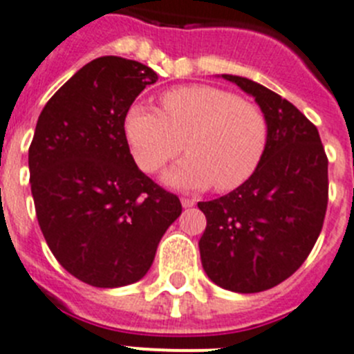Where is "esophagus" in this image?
I'll return each mask as SVG.
<instances>
[{"instance_id":"esophagus-1","label":"esophagus","mask_w":354,"mask_h":354,"mask_svg":"<svg viewBox=\"0 0 354 354\" xmlns=\"http://www.w3.org/2000/svg\"><path fill=\"white\" fill-rule=\"evenodd\" d=\"M180 204H183V207H193V205L196 204V200L195 198H187V196H183L180 198Z\"/></svg>"}]
</instances>
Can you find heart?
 <instances>
[{
    "instance_id": "heart-1",
    "label": "heart",
    "mask_w": 354,
    "mask_h": 354,
    "mask_svg": "<svg viewBox=\"0 0 354 354\" xmlns=\"http://www.w3.org/2000/svg\"><path fill=\"white\" fill-rule=\"evenodd\" d=\"M162 111L133 104L124 133L134 161L156 171L179 154H189L162 171V183L177 189L230 192L255 174L268 145V120L253 102L211 84H189L162 93Z\"/></svg>"
}]
</instances>
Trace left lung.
Listing matches in <instances>:
<instances>
[{
  "label": "left lung",
  "instance_id": "1",
  "mask_svg": "<svg viewBox=\"0 0 354 354\" xmlns=\"http://www.w3.org/2000/svg\"><path fill=\"white\" fill-rule=\"evenodd\" d=\"M221 77L255 99L268 145L245 184L198 202L207 218L200 259L216 286L261 292L287 280L314 248L328 205V158L317 127L296 106L248 77Z\"/></svg>",
  "mask_w": 354,
  "mask_h": 354
}]
</instances>
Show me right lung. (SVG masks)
Segmentation results:
<instances>
[{"label":"right lung","mask_w":354,"mask_h":354,"mask_svg":"<svg viewBox=\"0 0 354 354\" xmlns=\"http://www.w3.org/2000/svg\"><path fill=\"white\" fill-rule=\"evenodd\" d=\"M158 74L120 56L95 58L44 106L28 152L31 195L49 250L81 282L115 289L154 262L179 198L136 167L124 117Z\"/></svg>","instance_id":"1"}]
</instances>
